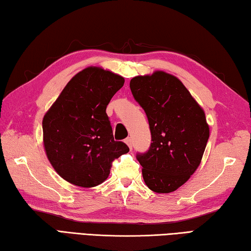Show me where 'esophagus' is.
<instances>
[{
  "mask_svg": "<svg viewBox=\"0 0 251 251\" xmlns=\"http://www.w3.org/2000/svg\"><path fill=\"white\" fill-rule=\"evenodd\" d=\"M125 143L129 146V149L130 150H132V141H131V139L130 138H127V139H126L125 140Z\"/></svg>",
  "mask_w": 251,
  "mask_h": 251,
  "instance_id": "1",
  "label": "esophagus"
}]
</instances>
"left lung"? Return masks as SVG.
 Masks as SVG:
<instances>
[{"label":"left lung","instance_id":"1","mask_svg":"<svg viewBox=\"0 0 251 251\" xmlns=\"http://www.w3.org/2000/svg\"><path fill=\"white\" fill-rule=\"evenodd\" d=\"M130 88L153 141L149 152L138 155L144 182L156 193L176 191L201 164L210 136L204 110L180 79L164 71L138 75Z\"/></svg>","mask_w":251,"mask_h":251}]
</instances>
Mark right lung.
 <instances>
[{
  "mask_svg": "<svg viewBox=\"0 0 251 251\" xmlns=\"http://www.w3.org/2000/svg\"><path fill=\"white\" fill-rule=\"evenodd\" d=\"M125 78L100 67L79 71L42 119V141L52 167L64 180L93 188L106 180L115 158L129 148L116 142L106 108Z\"/></svg>",
  "mask_w": 251,
  "mask_h": 251,
  "instance_id": "1",
  "label": "right lung"
}]
</instances>
